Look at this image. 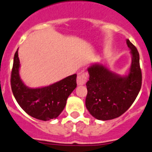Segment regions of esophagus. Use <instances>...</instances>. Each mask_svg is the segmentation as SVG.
I'll use <instances>...</instances> for the list:
<instances>
[{
	"mask_svg": "<svg viewBox=\"0 0 152 152\" xmlns=\"http://www.w3.org/2000/svg\"><path fill=\"white\" fill-rule=\"evenodd\" d=\"M88 78V75L86 72H82L79 73L77 76V85H85Z\"/></svg>",
	"mask_w": 152,
	"mask_h": 152,
	"instance_id": "obj_1",
	"label": "esophagus"
}]
</instances>
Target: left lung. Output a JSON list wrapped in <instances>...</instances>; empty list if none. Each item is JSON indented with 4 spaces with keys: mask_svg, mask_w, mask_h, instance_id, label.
<instances>
[{
    "mask_svg": "<svg viewBox=\"0 0 152 152\" xmlns=\"http://www.w3.org/2000/svg\"><path fill=\"white\" fill-rule=\"evenodd\" d=\"M132 62L124 76L111 71L105 65L96 63L87 68L89 80L85 105L90 115L102 121L116 118L124 114L137 98L142 84L140 56L136 47L126 39Z\"/></svg>",
    "mask_w": 152,
    "mask_h": 152,
    "instance_id": "left-lung-1",
    "label": "left lung"
}]
</instances>
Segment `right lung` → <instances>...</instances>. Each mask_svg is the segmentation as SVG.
<instances>
[{"mask_svg":"<svg viewBox=\"0 0 152 152\" xmlns=\"http://www.w3.org/2000/svg\"><path fill=\"white\" fill-rule=\"evenodd\" d=\"M18 49L14 56L11 85L14 96L21 108L31 117L41 121L56 118L66 105L67 99L76 87L73 74L45 87H29L20 76Z\"/></svg>","mask_w":152,"mask_h":152,"instance_id":"add662e5","label":"right lung"}]
</instances>
